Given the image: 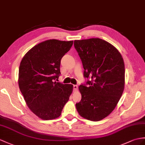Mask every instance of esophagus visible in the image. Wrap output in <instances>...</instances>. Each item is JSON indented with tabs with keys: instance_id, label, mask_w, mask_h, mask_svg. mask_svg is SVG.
I'll return each instance as SVG.
<instances>
[{
	"instance_id": "obj_1",
	"label": "esophagus",
	"mask_w": 145,
	"mask_h": 145,
	"mask_svg": "<svg viewBox=\"0 0 145 145\" xmlns=\"http://www.w3.org/2000/svg\"><path fill=\"white\" fill-rule=\"evenodd\" d=\"M77 88H78V87H77V85H73V89L74 91H77Z\"/></svg>"
}]
</instances>
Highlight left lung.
<instances>
[{
	"label": "left lung",
	"mask_w": 145,
	"mask_h": 145,
	"mask_svg": "<svg viewBox=\"0 0 145 145\" xmlns=\"http://www.w3.org/2000/svg\"><path fill=\"white\" fill-rule=\"evenodd\" d=\"M74 48L82 63L87 81L79 89L82 98L76 106L82 118L98 121L114 110L124 89L125 66L113 45L99 38L76 40Z\"/></svg>",
	"instance_id": "obj_1"
}]
</instances>
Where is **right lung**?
<instances>
[{
  "instance_id": "obj_1",
  "label": "right lung",
  "mask_w": 145,
  "mask_h": 145,
  "mask_svg": "<svg viewBox=\"0 0 145 145\" xmlns=\"http://www.w3.org/2000/svg\"><path fill=\"white\" fill-rule=\"evenodd\" d=\"M73 41L50 39L27 52L19 68L18 84L28 107L44 120L58 118L72 91V85L55 82L61 59Z\"/></svg>"
}]
</instances>
